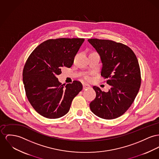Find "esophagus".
<instances>
[{"label":"esophagus","mask_w":159,"mask_h":159,"mask_svg":"<svg viewBox=\"0 0 159 159\" xmlns=\"http://www.w3.org/2000/svg\"><path fill=\"white\" fill-rule=\"evenodd\" d=\"M90 88V85L88 84H83V89L85 90V89H89Z\"/></svg>","instance_id":"1"}]
</instances>
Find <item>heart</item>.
Returning a JSON list of instances; mask_svg holds the SVG:
<instances>
[{
	"instance_id": "heart-1",
	"label": "heart",
	"mask_w": 159,
	"mask_h": 159,
	"mask_svg": "<svg viewBox=\"0 0 159 159\" xmlns=\"http://www.w3.org/2000/svg\"><path fill=\"white\" fill-rule=\"evenodd\" d=\"M86 79H87V80H90V77H89V76H87V77H86Z\"/></svg>"
}]
</instances>
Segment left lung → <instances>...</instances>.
Segmentation results:
<instances>
[{
  "instance_id": "obj_1",
  "label": "left lung",
  "mask_w": 159,
  "mask_h": 159,
  "mask_svg": "<svg viewBox=\"0 0 159 159\" xmlns=\"http://www.w3.org/2000/svg\"><path fill=\"white\" fill-rule=\"evenodd\" d=\"M99 53L102 63L101 75L111 85L107 92L93 86L95 99L90 104L91 111L105 119L122 116L138 95L140 84V70L133 51L126 45L108 40L89 39Z\"/></svg>"
}]
</instances>
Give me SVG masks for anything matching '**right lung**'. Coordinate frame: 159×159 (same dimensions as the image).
I'll use <instances>...</instances> for the list:
<instances>
[{"mask_svg":"<svg viewBox=\"0 0 159 159\" xmlns=\"http://www.w3.org/2000/svg\"><path fill=\"white\" fill-rule=\"evenodd\" d=\"M84 39L48 40L30 55L23 71L26 95L34 110L48 119L63 116L83 89L78 81L61 85L57 78L63 67H70Z\"/></svg>","mask_w":159,"mask_h":159,"instance_id":"right-lung-1","label":"right lung"}]
</instances>
